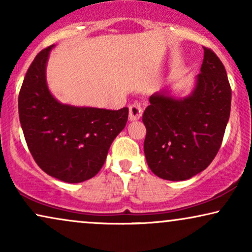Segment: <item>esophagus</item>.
Listing matches in <instances>:
<instances>
[{
  "mask_svg": "<svg viewBox=\"0 0 252 252\" xmlns=\"http://www.w3.org/2000/svg\"><path fill=\"white\" fill-rule=\"evenodd\" d=\"M143 113V109L140 103H133L129 105V119L130 120H139Z\"/></svg>",
  "mask_w": 252,
  "mask_h": 252,
  "instance_id": "34e87169",
  "label": "esophagus"
}]
</instances>
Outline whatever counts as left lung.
<instances>
[{"mask_svg":"<svg viewBox=\"0 0 252 252\" xmlns=\"http://www.w3.org/2000/svg\"><path fill=\"white\" fill-rule=\"evenodd\" d=\"M232 89L225 66L204 48L201 73L190 94L178 98L166 89L150 96L142 116L144 155L157 177L184 181L204 171L221 146L230 115Z\"/></svg>","mask_w":252,"mask_h":252,"instance_id":"1","label":"left lung"}]
</instances>
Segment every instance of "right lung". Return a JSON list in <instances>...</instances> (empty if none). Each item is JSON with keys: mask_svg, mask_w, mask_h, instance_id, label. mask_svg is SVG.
<instances>
[{"mask_svg": "<svg viewBox=\"0 0 252 252\" xmlns=\"http://www.w3.org/2000/svg\"><path fill=\"white\" fill-rule=\"evenodd\" d=\"M55 44L34 58L19 92V120L27 147L42 171L78 184L98 173L110 146L125 128L128 109L75 106L57 101L46 67Z\"/></svg>", "mask_w": 252, "mask_h": 252, "instance_id": "1", "label": "right lung"}]
</instances>
